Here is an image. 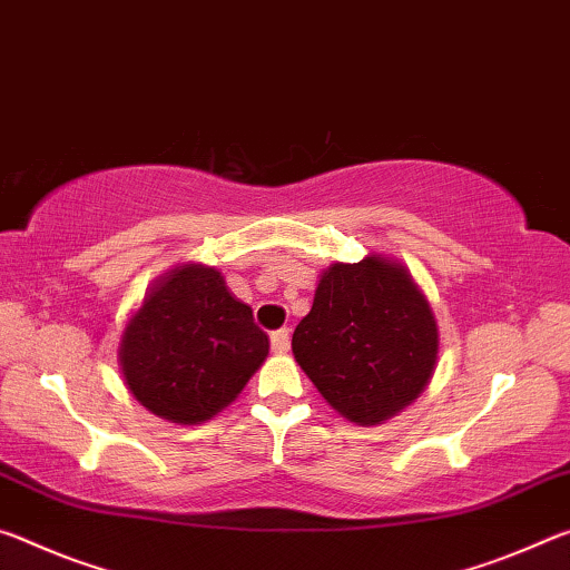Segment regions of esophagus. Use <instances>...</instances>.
<instances>
[{
	"mask_svg": "<svg viewBox=\"0 0 570 570\" xmlns=\"http://www.w3.org/2000/svg\"><path fill=\"white\" fill-rule=\"evenodd\" d=\"M269 343H273V351L285 353L287 348H291V331H287V328L273 331V335H269Z\"/></svg>",
	"mask_w": 570,
	"mask_h": 570,
	"instance_id": "1",
	"label": "esophagus"
}]
</instances>
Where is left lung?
Returning <instances> with one entry per match:
<instances>
[{
	"mask_svg": "<svg viewBox=\"0 0 570 570\" xmlns=\"http://www.w3.org/2000/svg\"><path fill=\"white\" fill-rule=\"evenodd\" d=\"M436 323L412 275L366 257L323 273L293 353L323 399L356 424H381L422 394L436 363Z\"/></svg>",
	"mask_w": 570,
	"mask_h": 570,
	"instance_id": "left-lung-1",
	"label": "left lung"
}]
</instances>
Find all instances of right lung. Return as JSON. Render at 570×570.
Masks as SVG:
<instances>
[{"mask_svg":"<svg viewBox=\"0 0 570 570\" xmlns=\"http://www.w3.org/2000/svg\"><path fill=\"white\" fill-rule=\"evenodd\" d=\"M267 353V333L217 269L186 265L146 297L118 356L130 394L148 412L197 424L237 399Z\"/></svg>","mask_w":570,"mask_h":570,"instance_id":"1","label":"right lung"}]
</instances>
